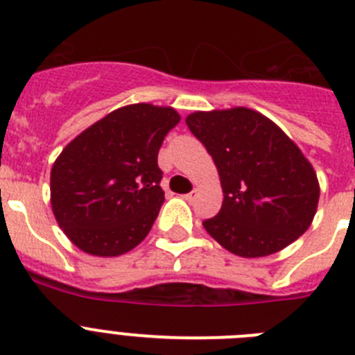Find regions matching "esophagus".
<instances>
[{
  "label": "esophagus",
  "mask_w": 355,
  "mask_h": 355,
  "mask_svg": "<svg viewBox=\"0 0 355 355\" xmlns=\"http://www.w3.org/2000/svg\"><path fill=\"white\" fill-rule=\"evenodd\" d=\"M196 197H197V192H196V190H192V192H190V193L183 196V199L188 200V202H193V200H196Z\"/></svg>",
  "instance_id": "obj_1"
}]
</instances>
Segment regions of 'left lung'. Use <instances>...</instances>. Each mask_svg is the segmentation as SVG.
Masks as SVG:
<instances>
[{
  "label": "left lung",
  "instance_id": "8db88e82",
  "mask_svg": "<svg viewBox=\"0 0 355 355\" xmlns=\"http://www.w3.org/2000/svg\"><path fill=\"white\" fill-rule=\"evenodd\" d=\"M187 126L211 155L224 202L202 222L241 258L279 252L311 225L320 197L313 165L277 124L250 108L193 112Z\"/></svg>",
  "mask_w": 355,
  "mask_h": 355
}]
</instances>
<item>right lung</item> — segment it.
<instances>
[{
	"mask_svg": "<svg viewBox=\"0 0 355 355\" xmlns=\"http://www.w3.org/2000/svg\"><path fill=\"white\" fill-rule=\"evenodd\" d=\"M180 121L171 106H122L65 146L51 168V208L78 249L112 258L149 234L165 200L158 150Z\"/></svg>",
	"mask_w": 355,
	"mask_h": 355,
	"instance_id": "right-lung-1",
	"label": "right lung"
}]
</instances>
